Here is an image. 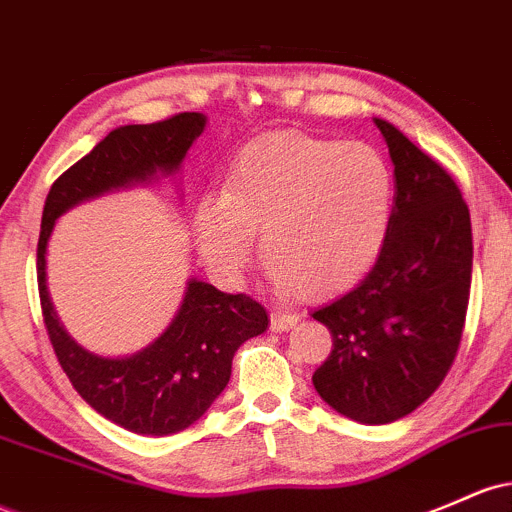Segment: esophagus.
<instances>
[{
  "mask_svg": "<svg viewBox=\"0 0 512 512\" xmlns=\"http://www.w3.org/2000/svg\"><path fill=\"white\" fill-rule=\"evenodd\" d=\"M296 316H291V313H284V311H274L272 316H269V328L274 330V333H284V330H289L291 325H296Z\"/></svg>",
  "mask_w": 512,
  "mask_h": 512,
  "instance_id": "esophagus-1",
  "label": "esophagus"
}]
</instances>
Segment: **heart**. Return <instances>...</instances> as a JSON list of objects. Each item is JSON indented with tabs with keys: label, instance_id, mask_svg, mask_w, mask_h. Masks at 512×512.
Returning <instances> with one entry per match:
<instances>
[{
	"label": "heart",
	"instance_id": "1",
	"mask_svg": "<svg viewBox=\"0 0 512 512\" xmlns=\"http://www.w3.org/2000/svg\"><path fill=\"white\" fill-rule=\"evenodd\" d=\"M391 211L393 172L374 145L274 131L238 150L221 199L196 206L194 230L206 265L228 282L250 265L262 230L269 279L325 299L374 265Z\"/></svg>",
	"mask_w": 512,
	"mask_h": 512
}]
</instances>
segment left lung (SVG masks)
<instances>
[{"label":"left lung","mask_w":512,"mask_h":512,"mask_svg":"<svg viewBox=\"0 0 512 512\" xmlns=\"http://www.w3.org/2000/svg\"><path fill=\"white\" fill-rule=\"evenodd\" d=\"M396 177L391 223L372 272L313 311L333 352L313 374L318 396L362 425L413 413L442 384L469 306L471 218L449 174L396 126L374 119Z\"/></svg>","instance_id":"1"}]
</instances>
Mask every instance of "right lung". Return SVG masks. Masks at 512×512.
<instances>
[{
  "label": "right lung",
  "mask_w": 512,
  "mask_h": 512,
  "mask_svg": "<svg viewBox=\"0 0 512 512\" xmlns=\"http://www.w3.org/2000/svg\"><path fill=\"white\" fill-rule=\"evenodd\" d=\"M204 128L206 116L196 111L114 128L92 153L55 179L43 206L38 294L48 338L84 401L136 435H174L209 411L226 389L235 350L267 330V311L250 296L223 294L204 279L192 277L160 338L133 355H97L72 338L55 313L46 279L48 240L55 221L82 201L179 174L187 150Z\"/></svg>",
  "instance_id": "1"
}]
</instances>
